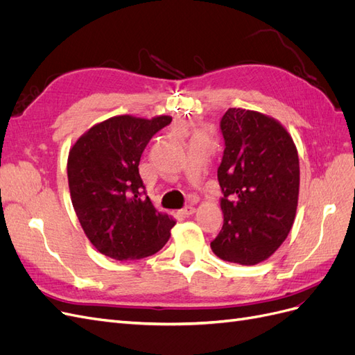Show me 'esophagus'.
Segmentation results:
<instances>
[{"label":"esophagus","instance_id":"1","mask_svg":"<svg viewBox=\"0 0 355 355\" xmlns=\"http://www.w3.org/2000/svg\"><path fill=\"white\" fill-rule=\"evenodd\" d=\"M194 213H196V207L194 206H188V207L180 210V214H182V216H185V218L192 216V214H194Z\"/></svg>","mask_w":355,"mask_h":355}]
</instances>
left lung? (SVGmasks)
Returning <instances> with one entry per match:
<instances>
[{
  "mask_svg": "<svg viewBox=\"0 0 355 355\" xmlns=\"http://www.w3.org/2000/svg\"><path fill=\"white\" fill-rule=\"evenodd\" d=\"M225 151L218 168L223 225L210 243L219 259L266 261L293 227L299 157L287 128L257 111L230 108L220 121Z\"/></svg>",
  "mask_w": 355,
  "mask_h": 355,
  "instance_id": "1",
  "label": "left lung"
}]
</instances>
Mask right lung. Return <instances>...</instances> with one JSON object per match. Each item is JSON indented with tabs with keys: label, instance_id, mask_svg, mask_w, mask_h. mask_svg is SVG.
<instances>
[{
	"label": "right lung",
	"instance_id": "1",
	"mask_svg": "<svg viewBox=\"0 0 355 355\" xmlns=\"http://www.w3.org/2000/svg\"><path fill=\"white\" fill-rule=\"evenodd\" d=\"M170 115H116L90 127L69 149L71 201L85 237L115 261H136L161 250L176 220L142 196L139 161Z\"/></svg>",
	"mask_w": 355,
	"mask_h": 355
}]
</instances>
